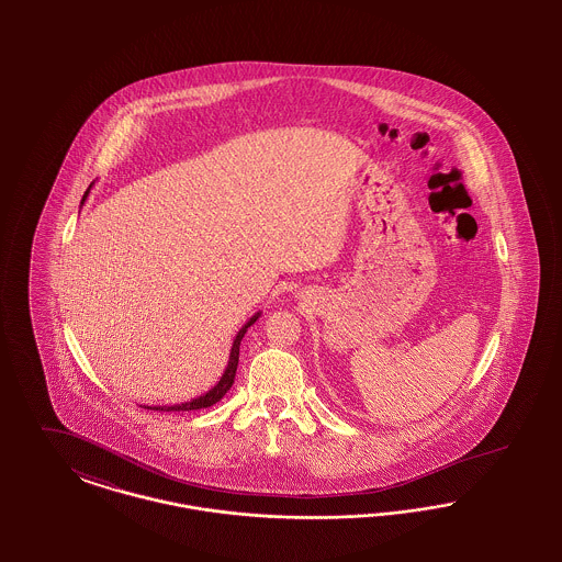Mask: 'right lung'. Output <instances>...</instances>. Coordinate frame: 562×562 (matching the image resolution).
<instances>
[{"mask_svg": "<svg viewBox=\"0 0 562 562\" xmlns=\"http://www.w3.org/2000/svg\"><path fill=\"white\" fill-rule=\"evenodd\" d=\"M93 186V183H91ZM91 186L89 189L85 191L83 202L87 200V195H89V191H91ZM81 202V204H83ZM258 316H260V312H256L254 316H251L250 321L237 331L235 335V339H233V346H231L229 352V362H227V369H225V373L223 376L218 379V383L209 390L206 394L198 395V397H191L189 402H181V404H172V406H144L147 411H167V413H181V411H200V408H209L212 404H216L223 395L227 394L231 390V385H233V379H235V371H237V362H239V344H241V339H244V335L248 331V327H251L256 321H258Z\"/></svg>", "mask_w": 562, "mask_h": 562, "instance_id": "1", "label": "right lung"}]
</instances>
